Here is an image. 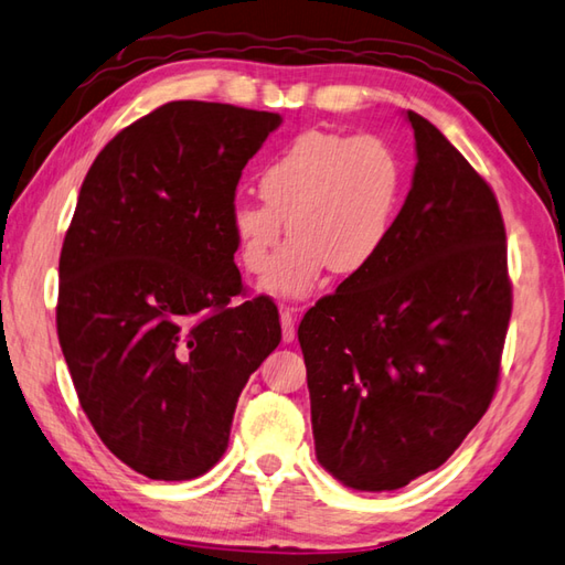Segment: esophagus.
Masks as SVG:
<instances>
[{
    "label": "esophagus",
    "instance_id": "1",
    "mask_svg": "<svg viewBox=\"0 0 565 565\" xmlns=\"http://www.w3.org/2000/svg\"><path fill=\"white\" fill-rule=\"evenodd\" d=\"M296 318H294V308H284L281 306V338L284 342H291L294 334H296Z\"/></svg>",
    "mask_w": 565,
    "mask_h": 565
}]
</instances>
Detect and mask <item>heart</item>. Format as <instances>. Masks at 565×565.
<instances>
[{
	"label": "heart",
	"instance_id": "1",
	"mask_svg": "<svg viewBox=\"0 0 565 565\" xmlns=\"http://www.w3.org/2000/svg\"><path fill=\"white\" fill-rule=\"evenodd\" d=\"M259 196L231 209L237 259L249 274L267 269L286 220L294 239L262 289L301 298L328 269L352 276L381 255L398 211L401 164L376 136L310 128L264 167Z\"/></svg>",
	"mask_w": 565,
	"mask_h": 565
}]
</instances>
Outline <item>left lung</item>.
<instances>
[{
  "instance_id": "left-lung-1",
  "label": "left lung",
  "mask_w": 565,
  "mask_h": 565,
  "mask_svg": "<svg viewBox=\"0 0 565 565\" xmlns=\"http://www.w3.org/2000/svg\"><path fill=\"white\" fill-rule=\"evenodd\" d=\"M415 172L381 255L298 326L320 466L352 490L435 471L488 411L512 313L493 189L415 111Z\"/></svg>"
}]
</instances>
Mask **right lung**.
Wrapping results in <instances>:
<instances>
[{"label":"right lung","instance_id":"1","mask_svg":"<svg viewBox=\"0 0 565 565\" xmlns=\"http://www.w3.org/2000/svg\"><path fill=\"white\" fill-rule=\"evenodd\" d=\"M279 114L170 102L124 128L84 177L60 252L57 338L102 441L152 481L227 449L235 405L281 342L269 296L243 294L231 209Z\"/></svg>","mask_w":565,"mask_h":565}]
</instances>
